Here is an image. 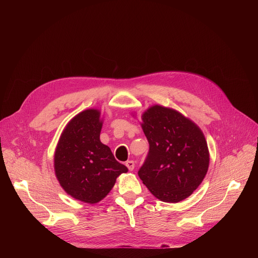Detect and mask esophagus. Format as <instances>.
<instances>
[{"label":"esophagus","mask_w":258,"mask_h":258,"mask_svg":"<svg viewBox=\"0 0 258 258\" xmlns=\"http://www.w3.org/2000/svg\"><path fill=\"white\" fill-rule=\"evenodd\" d=\"M125 165H126V167L128 168V170H134V168H135V162L133 161V160H128V161H126L125 162Z\"/></svg>","instance_id":"34e87169"}]
</instances>
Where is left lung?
I'll list each match as a JSON object with an SVG mask.
<instances>
[{"label":"left lung","instance_id":"obj_1","mask_svg":"<svg viewBox=\"0 0 258 258\" xmlns=\"http://www.w3.org/2000/svg\"><path fill=\"white\" fill-rule=\"evenodd\" d=\"M141 118L150 148L138 172L140 178L163 202L188 198L200 186L209 166L203 132L175 109L157 104L144 111Z\"/></svg>","mask_w":258,"mask_h":258}]
</instances>
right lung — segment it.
Segmentation results:
<instances>
[{
  "label": "right lung",
  "mask_w": 258,
  "mask_h": 258,
  "mask_svg": "<svg viewBox=\"0 0 258 258\" xmlns=\"http://www.w3.org/2000/svg\"><path fill=\"white\" fill-rule=\"evenodd\" d=\"M102 125L100 109L84 110L66 124L54 153L55 175L62 189L89 204L103 200L116 178L128 170L100 141Z\"/></svg>",
  "instance_id": "1"
}]
</instances>
